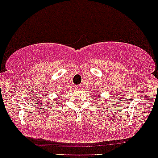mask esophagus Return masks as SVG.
<instances>
[{
    "label": "esophagus",
    "mask_w": 158,
    "mask_h": 158,
    "mask_svg": "<svg viewBox=\"0 0 158 158\" xmlns=\"http://www.w3.org/2000/svg\"><path fill=\"white\" fill-rule=\"evenodd\" d=\"M80 88H81V85H76V89H79Z\"/></svg>",
    "instance_id": "34e87169"
}]
</instances>
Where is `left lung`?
Masks as SVG:
<instances>
[{
    "mask_svg": "<svg viewBox=\"0 0 158 158\" xmlns=\"http://www.w3.org/2000/svg\"><path fill=\"white\" fill-rule=\"evenodd\" d=\"M97 99H98V101H100V97H98V98H97Z\"/></svg>",
    "mask_w": 158,
    "mask_h": 158,
    "instance_id": "8db88e82",
    "label": "left lung"
}]
</instances>
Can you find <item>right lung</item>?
I'll return each instance as SVG.
<instances>
[{"label":"right lung","instance_id":"1","mask_svg":"<svg viewBox=\"0 0 158 158\" xmlns=\"http://www.w3.org/2000/svg\"><path fill=\"white\" fill-rule=\"evenodd\" d=\"M55 100H56V99H55Z\"/></svg>","mask_w":158,"mask_h":158}]
</instances>
